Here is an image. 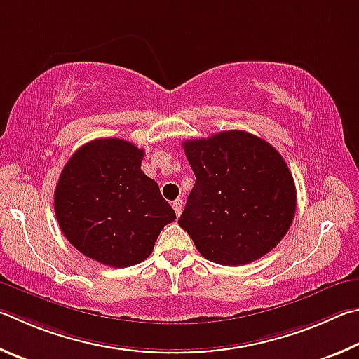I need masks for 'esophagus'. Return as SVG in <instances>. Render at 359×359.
Wrapping results in <instances>:
<instances>
[{
    "label": "esophagus",
    "instance_id": "obj_1",
    "mask_svg": "<svg viewBox=\"0 0 359 359\" xmlns=\"http://www.w3.org/2000/svg\"><path fill=\"white\" fill-rule=\"evenodd\" d=\"M172 206H173V210H175V212H176V216H180L181 211H183V200L176 198L175 202L172 203Z\"/></svg>",
    "mask_w": 359,
    "mask_h": 359
}]
</instances>
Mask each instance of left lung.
Instances as JSON below:
<instances>
[{
	"mask_svg": "<svg viewBox=\"0 0 359 359\" xmlns=\"http://www.w3.org/2000/svg\"><path fill=\"white\" fill-rule=\"evenodd\" d=\"M183 148L196 184L178 224L198 252L240 266L278 246L297 210V187L279 151L244 130L186 140Z\"/></svg>",
	"mask_w": 359,
	"mask_h": 359,
	"instance_id": "obj_1",
	"label": "left lung"
}]
</instances>
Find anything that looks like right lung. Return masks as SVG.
Returning <instances> with one entry per match:
<instances>
[{
	"label": "right lung",
	"instance_id": "obj_1",
	"mask_svg": "<svg viewBox=\"0 0 359 359\" xmlns=\"http://www.w3.org/2000/svg\"><path fill=\"white\" fill-rule=\"evenodd\" d=\"M144 151L121 138H97L72 154L55 189V215L67 241L102 265L148 259L176 215L142 172Z\"/></svg>",
	"mask_w": 359,
	"mask_h": 359
}]
</instances>
